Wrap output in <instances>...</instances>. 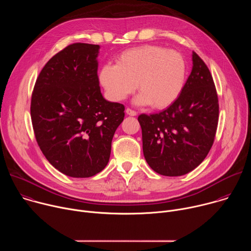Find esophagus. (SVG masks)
<instances>
[{
  "mask_svg": "<svg viewBox=\"0 0 251 251\" xmlns=\"http://www.w3.org/2000/svg\"><path fill=\"white\" fill-rule=\"evenodd\" d=\"M126 114L129 115V116H136V115H137V112L134 111V110H132V109H130V108H127V109H126Z\"/></svg>",
  "mask_w": 251,
  "mask_h": 251,
  "instance_id": "obj_1",
  "label": "esophagus"
}]
</instances>
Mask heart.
Wrapping results in <instances>:
<instances>
[{
	"mask_svg": "<svg viewBox=\"0 0 251 251\" xmlns=\"http://www.w3.org/2000/svg\"><path fill=\"white\" fill-rule=\"evenodd\" d=\"M187 61L176 50L146 45L123 51L116 64H104L99 81L108 98L119 102L136 89L138 105L164 109L181 95L187 79Z\"/></svg>",
	"mask_w": 251,
	"mask_h": 251,
	"instance_id": "b5f03b06",
	"label": "heart"
}]
</instances>
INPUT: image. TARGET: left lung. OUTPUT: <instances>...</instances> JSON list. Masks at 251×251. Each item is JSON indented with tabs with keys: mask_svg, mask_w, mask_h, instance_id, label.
Returning <instances> with one entry per match:
<instances>
[{
	"mask_svg": "<svg viewBox=\"0 0 251 251\" xmlns=\"http://www.w3.org/2000/svg\"><path fill=\"white\" fill-rule=\"evenodd\" d=\"M193 68L178 98L155 114H141L143 153L156 173L177 176L196 169L216 136L219 99L212 76L193 51Z\"/></svg>",
	"mask_w": 251,
	"mask_h": 251,
	"instance_id": "obj_1",
	"label": "left lung"
}]
</instances>
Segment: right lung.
Segmentation results:
<instances>
[{
  "label": "right lung",
  "instance_id": "add662e5",
  "mask_svg": "<svg viewBox=\"0 0 251 251\" xmlns=\"http://www.w3.org/2000/svg\"><path fill=\"white\" fill-rule=\"evenodd\" d=\"M100 47L74 44L52 56L35 82L30 116L48 161L73 177H89L109 162L124 105L106 100L97 75Z\"/></svg>",
  "mask_w": 251,
  "mask_h": 251
}]
</instances>
